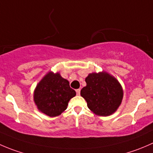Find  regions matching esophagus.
I'll return each instance as SVG.
<instances>
[{"label": "esophagus", "instance_id": "obj_1", "mask_svg": "<svg viewBox=\"0 0 153 153\" xmlns=\"http://www.w3.org/2000/svg\"><path fill=\"white\" fill-rule=\"evenodd\" d=\"M76 93H77V95H79L80 93H81V89H76Z\"/></svg>", "mask_w": 153, "mask_h": 153}]
</instances>
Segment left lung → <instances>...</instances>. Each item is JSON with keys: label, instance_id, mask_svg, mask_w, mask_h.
<instances>
[{"label": "left lung", "instance_id": "left-lung-1", "mask_svg": "<svg viewBox=\"0 0 153 153\" xmlns=\"http://www.w3.org/2000/svg\"><path fill=\"white\" fill-rule=\"evenodd\" d=\"M86 86L81 90L92 112L100 116H108L117 110L122 101V87L116 78L106 72L89 74Z\"/></svg>", "mask_w": 153, "mask_h": 153}]
</instances>
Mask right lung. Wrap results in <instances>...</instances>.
<instances>
[{"mask_svg":"<svg viewBox=\"0 0 153 153\" xmlns=\"http://www.w3.org/2000/svg\"><path fill=\"white\" fill-rule=\"evenodd\" d=\"M76 92L67 80L58 72H48L38 83L34 92V101L41 112L48 116L61 115L67 108L69 100Z\"/></svg>","mask_w":153,"mask_h":153,"instance_id":"add662e5","label":"right lung"}]
</instances>
